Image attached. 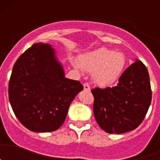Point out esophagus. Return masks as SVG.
<instances>
[{"instance_id": "esophagus-1", "label": "esophagus", "mask_w": 160, "mask_h": 160, "mask_svg": "<svg viewBox=\"0 0 160 160\" xmlns=\"http://www.w3.org/2000/svg\"><path fill=\"white\" fill-rule=\"evenodd\" d=\"M83 87H84L85 90H87V91H90V86H89L88 83H85V84L83 85Z\"/></svg>"}]
</instances>
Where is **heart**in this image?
I'll use <instances>...</instances> for the list:
<instances>
[{
	"mask_svg": "<svg viewBox=\"0 0 160 160\" xmlns=\"http://www.w3.org/2000/svg\"><path fill=\"white\" fill-rule=\"evenodd\" d=\"M76 70L91 73L92 80L102 87L111 86L122 75L128 66V58L121 52H114L105 47L86 52L73 61Z\"/></svg>",
	"mask_w": 160,
	"mask_h": 160,
	"instance_id": "b5f03b06",
	"label": "heart"
}]
</instances>
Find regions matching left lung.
<instances>
[{
  "label": "left lung",
  "mask_w": 160,
  "mask_h": 160,
  "mask_svg": "<svg viewBox=\"0 0 160 160\" xmlns=\"http://www.w3.org/2000/svg\"><path fill=\"white\" fill-rule=\"evenodd\" d=\"M94 114L100 128L110 134L135 130L142 122L152 102L148 69L138 59L122 73L116 87L91 90Z\"/></svg>",
  "instance_id": "left-lung-1"
}]
</instances>
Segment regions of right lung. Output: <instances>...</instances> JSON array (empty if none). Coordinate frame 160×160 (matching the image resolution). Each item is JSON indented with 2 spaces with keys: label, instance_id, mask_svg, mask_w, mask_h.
Segmentation results:
<instances>
[{
  "label": "right lung",
  "instance_id": "1",
  "mask_svg": "<svg viewBox=\"0 0 160 160\" xmlns=\"http://www.w3.org/2000/svg\"><path fill=\"white\" fill-rule=\"evenodd\" d=\"M82 90L78 81L65 77L51 45L38 42L14 64L8 99L16 117L27 129L51 132L62 125L70 103Z\"/></svg>",
  "mask_w": 160,
  "mask_h": 160
}]
</instances>
